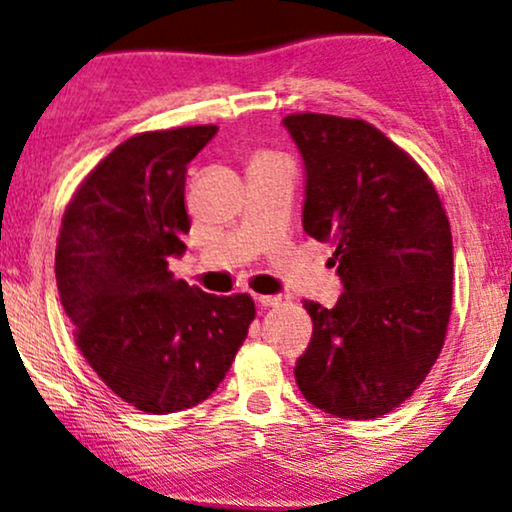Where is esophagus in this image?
I'll return each mask as SVG.
<instances>
[{
	"instance_id": "1",
	"label": "esophagus",
	"mask_w": 512,
	"mask_h": 512,
	"mask_svg": "<svg viewBox=\"0 0 512 512\" xmlns=\"http://www.w3.org/2000/svg\"><path fill=\"white\" fill-rule=\"evenodd\" d=\"M257 302H260V306H264V309H269V306L281 304L283 297H278V295H257Z\"/></svg>"
}]
</instances>
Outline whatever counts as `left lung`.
<instances>
[{
  "label": "left lung",
  "instance_id": "1",
  "mask_svg": "<svg viewBox=\"0 0 512 512\" xmlns=\"http://www.w3.org/2000/svg\"><path fill=\"white\" fill-rule=\"evenodd\" d=\"M306 166L304 231L330 243L344 292L304 302L313 335L295 379L313 407L377 419L438 360L452 313V229L424 168L363 119H283Z\"/></svg>",
  "mask_w": 512,
  "mask_h": 512
}]
</instances>
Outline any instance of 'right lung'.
Returning <instances> with one entry per match:
<instances>
[{"label": "right lung", "instance_id": "right-lung-1", "mask_svg": "<svg viewBox=\"0 0 512 512\" xmlns=\"http://www.w3.org/2000/svg\"><path fill=\"white\" fill-rule=\"evenodd\" d=\"M215 133L124 140L81 180L60 224L56 281L74 342L109 391L147 414L203 403L255 320L250 295H208L168 269L192 224L187 163Z\"/></svg>", "mask_w": 512, "mask_h": 512}]
</instances>
